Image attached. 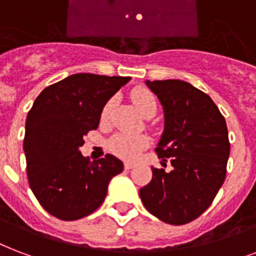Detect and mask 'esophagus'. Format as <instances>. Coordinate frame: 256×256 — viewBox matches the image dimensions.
I'll return each mask as SVG.
<instances>
[{
	"label": "esophagus",
	"instance_id": "esophagus-1",
	"mask_svg": "<svg viewBox=\"0 0 256 256\" xmlns=\"http://www.w3.org/2000/svg\"><path fill=\"white\" fill-rule=\"evenodd\" d=\"M134 167H135V163H130V162L124 163V168H126V170H130V168H134Z\"/></svg>",
	"mask_w": 256,
	"mask_h": 256
}]
</instances>
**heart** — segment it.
I'll return each instance as SVG.
<instances>
[{
  "label": "heart",
  "instance_id": "b5f03b06",
  "mask_svg": "<svg viewBox=\"0 0 256 256\" xmlns=\"http://www.w3.org/2000/svg\"><path fill=\"white\" fill-rule=\"evenodd\" d=\"M130 100L139 110L140 114L144 117L151 112H156V100L154 94L147 89H135L130 93ZM113 108V100H109L104 105L101 110V121H106L110 116ZM150 146V139L144 135H126V134H117L109 140V148L114 155L134 160L139 156L140 152Z\"/></svg>",
  "mask_w": 256,
  "mask_h": 256
}]
</instances>
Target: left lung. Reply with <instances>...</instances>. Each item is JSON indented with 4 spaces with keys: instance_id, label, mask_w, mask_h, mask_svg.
<instances>
[{
    "instance_id": "obj_1",
    "label": "left lung",
    "mask_w": 256,
    "mask_h": 256,
    "mask_svg": "<svg viewBox=\"0 0 256 256\" xmlns=\"http://www.w3.org/2000/svg\"><path fill=\"white\" fill-rule=\"evenodd\" d=\"M164 112V130L155 148L162 164L139 192L159 220L182 226L201 216L224 184L230 140L226 118L208 94L180 80H146Z\"/></svg>"
}]
</instances>
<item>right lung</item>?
<instances>
[{
	"label": "right lung",
	"mask_w": 256,
	"mask_h": 256,
	"mask_svg": "<svg viewBox=\"0 0 256 256\" xmlns=\"http://www.w3.org/2000/svg\"><path fill=\"white\" fill-rule=\"evenodd\" d=\"M130 80L72 74L34 100L26 122V176L40 205L59 220H78L98 209L110 180L122 172L116 156L90 162L80 147L98 128L104 105Z\"/></svg>",
	"instance_id": "1"
}]
</instances>
